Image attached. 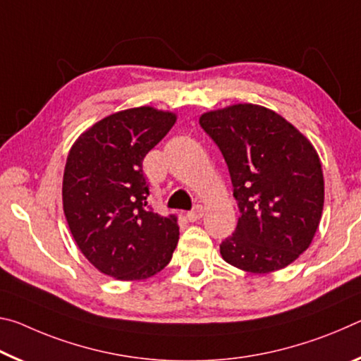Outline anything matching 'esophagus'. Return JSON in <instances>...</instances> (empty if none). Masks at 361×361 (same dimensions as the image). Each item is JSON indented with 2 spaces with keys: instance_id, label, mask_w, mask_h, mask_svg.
Segmentation results:
<instances>
[{
  "instance_id": "34e87169",
  "label": "esophagus",
  "mask_w": 361,
  "mask_h": 361,
  "mask_svg": "<svg viewBox=\"0 0 361 361\" xmlns=\"http://www.w3.org/2000/svg\"><path fill=\"white\" fill-rule=\"evenodd\" d=\"M202 216H203V208H202V206H195L192 211L187 212V219L190 221V222L198 221Z\"/></svg>"
}]
</instances>
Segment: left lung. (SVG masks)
Masks as SVG:
<instances>
[{"instance_id":"8db88e82","label":"left lung","mask_w":361,"mask_h":361,"mask_svg":"<svg viewBox=\"0 0 361 361\" xmlns=\"http://www.w3.org/2000/svg\"><path fill=\"white\" fill-rule=\"evenodd\" d=\"M200 125L226 159L240 211L235 232L221 243L224 261L251 274L296 261L314 240L324 203L314 145L261 105L208 111Z\"/></svg>"}]
</instances>
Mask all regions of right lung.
<instances>
[{
	"mask_svg": "<svg viewBox=\"0 0 361 361\" xmlns=\"http://www.w3.org/2000/svg\"><path fill=\"white\" fill-rule=\"evenodd\" d=\"M176 115L153 107L118 111L82 133L70 149L62 200L70 232L87 261L116 280L150 279L169 264L177 217L153 212L142 161Z\"/></svg>",
	"mask_w": 361,
	"mask_h": 361,
	"instance_id": "right-lung-1",
	"label": "right lung"
}]
</instances>
